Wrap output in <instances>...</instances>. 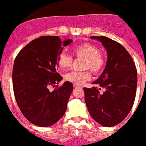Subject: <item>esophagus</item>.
<instances>
[{"instance_id": "obj_1", "label": "esophagus", "mask_w": 146, "mask_h": 146, "mask_svg": "<svg viewBox=\"0 0 146 146\" xmlns=\"http://www.w3.org/2000/svg\"><path fill=\"white\" fill-rule=\"evenodd\" d=\"M73 86H74V88H82V86H81V85L75 84H73Z\"/></svg>"}]
</instances>
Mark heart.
Returning a JSON list of instances; mask_svg holds the SVG:
<instances>
[{"mask_svg":"<svg viewBox=\"0 0 146 146\" xmlns=\"http://www.w3.org/2000/svg\"><path fill=\"white\" fill-rule=\"evenodd\" d=\"M74 54L76 58L84 59V70H90L92 73L97 74L103 70L105 64L104 56L99 52V49L95 44L89 42L82 43L74 46L72 49ZM58 67L64 70L71 67L73 63V57L66 52H61L57 59ZM66 81L75 84L81 85L89 80L91 72L89 70L84 72H70L64 76Z\"/></svg>","mask_w":146,"mask_h":146,"instance_id":"b5f03b06","label":"heart"}]
</instances>
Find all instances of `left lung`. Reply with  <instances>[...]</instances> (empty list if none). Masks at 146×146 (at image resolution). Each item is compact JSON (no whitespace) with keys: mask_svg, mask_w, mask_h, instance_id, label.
Returning <instances> with one entry per match:
<instances>
[{"mask_svg":"<svg viewBox=\"0 0 146 146\" xmlns=\"http://www.w3.org/2000/svg\"><path fill=\"white\" fill-rule=\"evenodd\" d=\"M107 52L104 70L92 88H84L85 102L91 116L102 125L111 127L128 116L133 105L137 87V70L131 54L120 43L105 36H92ZM97 86L106 90L100 94Z\"/></svg>","mask_w":146,"mask_h":146,"instance_id":"obj_1","label":"left lung"}]
</instances>
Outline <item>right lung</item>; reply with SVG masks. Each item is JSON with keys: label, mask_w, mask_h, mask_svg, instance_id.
Returning <instances> with one entry per match:
<instances>
[{"label": "right lung", "mask_w": 146, "mask_h": 146, "mask_svg": "<svg viewBox=\"0 0 146 146\" xmlns=\"http://www.w3.org/2000/svg\"><path fill=\"white\" fill-rule=\"evenodd\" d=\"M72 40L41 36L19 52L13 68V86L17 104L30 123L47 127L58 121L67 110L73 90L71 82L58 84L62 77L57 72V59ZM54 90L50 91V86Z\"/></svg>", "instance_id": "add662e5"}]
</instances>
